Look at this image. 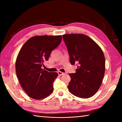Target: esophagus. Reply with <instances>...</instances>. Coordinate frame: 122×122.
I'll list each match as a JSON object with an SVG mask.
<instances>
[{"mask_svg":"<svg viewBox=\"0 0 122 122\" xmlns=\"http://www.w3.org/2000/svg\"><path fill=\"white\" fill-rule=\"evenodd\" d=\"M58 73L59 74V76H63V75L64 74V73L62 72H61V71H58Z\"/></svg>","mask_w":122,"mask_h":122,"instance_id":"obj_1","label":"esophagus"}]
</instances>
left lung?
<instances>
[{"label":"left lung","instance_id":"1","mask_svg":"<svg viewBox=\"0 0 122 122\" xmlns=\"http://www.w3.org/2000/svg\"><path fill=\"white\" fill-rule=\"evenodd\" d=\"M62 37L71 64L76 63L77 66L76 73L69 74V91L80 98L91 97L99 89L104 76V53L97 44L86 35L71 33Z\"/></svg>","mask_w":122,"mask_h":122}]
</instances>
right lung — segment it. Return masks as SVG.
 Instances as JSON below:
<instances>
[{"mask_svg":"<svg viewBox=\"0 0 122 122\" xmlns=\"http://www.w3.org/2000/svg\"><path fill=\"white\" fill-rule=\"evenodd\" d=\"M61 40V36H36L20 49L15 61V71L20 85L30 97L41 100L52 92L53 83L58 74L44 70L41 66Z\"/></svg>","mask_w":122,"mask_h":122,"instance_id":"1","label":"right lung"}]
</instances>
